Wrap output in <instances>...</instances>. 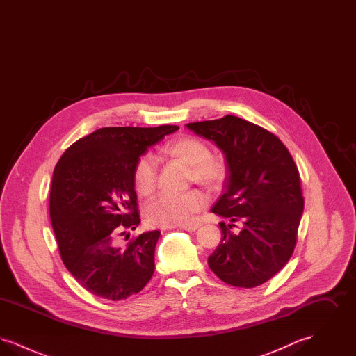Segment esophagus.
<instances>
[{
	"label": "esophagus",
	"instance_id": "esophagus-1",
	"mask_svg": "<svg viewBox=\"0 0 356 356\" xmlns=\"http://www.w3.org/2000/svg\"><path fill=\"white\" fill-rule=\"evenodd\" d=\"M202 224L200 222H192V224H186V225H181L180 228L181 229H184V231H188V232H195L199 227H200Z\"/></svg>",
	"mask_w": 356,
	"mask_h": 356
}]
</instances>
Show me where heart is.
I'll list each match as a JSON object with an SVG mask.
<instances>
[{"mask_svg": "<svg viewBox=\"0 0 356 356\" xmlns=\"http://www.w3.org/2000/svg\"><path fill=\"white\" fill-rule=\"evenodd\" d=\"M164 153L189 167V177L209 189H219L227 179L224 161L211 156L208 145L196 137H180L164 147ZM134 184L138 195L151 196L157 184V165L151 156L141 157L136 164ZM207 204L197 189L180 195H160L145 208V219L154 227H175L193 220Z\"/></svg>", "mask_w": 356, "mask_h": 356, "instance_id": "1", "label": "heart"}]
</instances>
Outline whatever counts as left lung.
Masks as SVG:
<instances>
[{
    "label": "left lung",
    "instance_id": "obj_1",
    "mask_svg": "<svg viewBox=\"0 0 356 356\" xmlns=\"http://www.w3.org/2000/svg\"><path fill=\"white\" fill-rule=\"evenodd\" d=\"M186 127L213 141L227 165L222 195L211 211L231 222H219L220 244L208 266L229 286L257 287L293 254L305 209L298 167L276 136L236 116ZM236 220L238 234L230 231Z\"/></svg>",
    "mask_w": 356,
    "mask_h": 356
}]
</instances>
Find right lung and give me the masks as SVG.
<instances>
[{"label": "right lung", "mask_w": 356, "mask_h": 356, "mask_svg": "<svg viewBox=\"0 0 356 356\" xmlns=\"http://www.w3.org/2000/svg\"><path fill=\"white\" fill-rule=\"evenodd\" d=\"M177 129L102 128L77 140L58 160L49 197L51 227L65 267L90 293L116 302L151 280L160 232L147 231L124 248L116 238L140 224L137 161Z\"/></svg>", "instance_id": "right-lung-1"}]
</instances>
